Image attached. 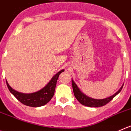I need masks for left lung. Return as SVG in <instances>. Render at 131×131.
<instances>
[{
	"instance_id": "obj_1",
	"label": "left lung",
	"mask_w": 131,
	"mask_h": 131,
	"mask_svg": "<svg viewBox=\"0 0 131 131\" xmlns=\"http://www.w3.org/2000/svg\"><path fill=\"white\" fill-rule=\"evenodd\" d=\"M72 85H73V93H74V96L77 98V100L82 105L88 107H99L106 105L121 91V90L122 89L123 86H124V85H122L120 89L111 96L104 98V99H94V98L88 96L84 93H82L73 80H72Z\"/></svg>"
}]
</instances>
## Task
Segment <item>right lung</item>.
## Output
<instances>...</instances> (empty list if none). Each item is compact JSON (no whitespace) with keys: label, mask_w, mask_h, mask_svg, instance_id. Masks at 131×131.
<instances>
[{"label":"right lung","mask_w":131,"mask_h":131,"mask_svg":"<svg viewBox=\"0 0 131 131\" xmlns=\"http://www.w3.org/2000/svg\"><path fill=\"white\" fill-rule=\"evenodd\" d=\"M63 71H64V69L60 71L59 72H58L57 74L53 76L49 83L44 88L33 93H20V92L13 89L10 85H9L7 80H6V83H7V86L11 93L24 105L33 107H41L48 104L53 98L54 91H55L57 80H58L60 74Z\"/></svg>","instance_id":"add662e5"}]
</instances>
